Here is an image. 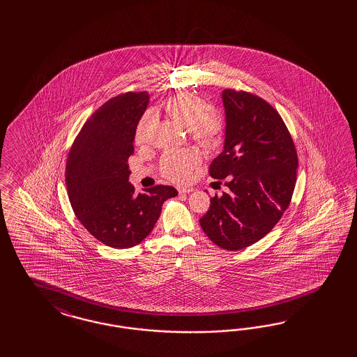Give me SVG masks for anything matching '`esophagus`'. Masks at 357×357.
<instances>
[{
    "label": "esophagus",
    "instance_id": "1",
    "mask_svg": "<svg viewBox=\"0 0 357 357\" xmlns=\"http://www.w3.org/2000/svg\"><path fill=\"white\" fill-rule=\"evenodd\" d=\"M192 191H194L192 187H178V192L179 194H190Z\"/></svg>",
    "mask_w": 357,
    "mask_h": 357
}]
</instances>
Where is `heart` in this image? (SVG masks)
I'll use <instances>...</instances> for the list:
<instances>
[{"label": "heart", "instance_id": "obj_1", "mask_svg": "<svg viewBox=\"0 0 357 357\" xmlns=\"http://www.w3.org/2000/svg\"><path fill=\"white\" fill-rule=\"evenodd\" d=\"M206 109L208 106L204 100L190 94H178L165 103L166 114L175 123L190 130L195 140L204 146H215L221 139L224 126L216 112ZM154 123V112L146 111L135 130L136 144L144 145L151 141ZM200 162L202 157L197 151H166L161 160V173L172 182L184 183L191 179L195 169Z\"/></svg>", "mask_w": 357, "mask_h": 357}]
</instances>
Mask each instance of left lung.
I'll use <instances>...</instances> for the list:
<instances>
[{
    "label": "left lung",
    "mask_w": 357,
    "mask_h": 357,
    "mask_svg": "<svg viewBox=\"0 0 357 357\" xmlns=\"http://www.w3.org/2000/svg\"><path fill=\"white\" fill-rule=\"evenodd\" d=\"M224 151L209 174L229 192L211 199L200 227L217 246L245 249L270 233L291 203L297 153L278 111L261 98L225 89Z\"/></svg>",
    "instance_id": "obj_1"
}]
</instances>
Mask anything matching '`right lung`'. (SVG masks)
<instances>
[{"label":"right lung","mask_w":357,"mask_h":357,"mask_svg":"<svg viewBox=\"0 0 357 357\" xmlns=\"http://www.w3.org/2000/svg\"><path fill=\"white\" fill-rule=\"evenodd\" d=\"M149 100L146 91L109 99L84 124L66 161L65 183L77 218L114 249L142 242L161 215L163 202L178 195L172 185L136 194L128 182L135 130Z\"/></svg>","instance_id":"1"}]
</instances>
